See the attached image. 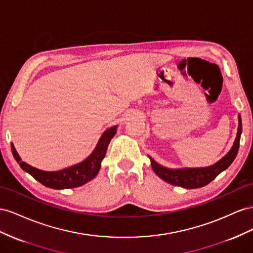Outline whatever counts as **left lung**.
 I'll return each mask as SVG.
<instances>
[{"label": "left lung", "instance_id": "obj_1", "mask_svg": "<svg viewBox=\"0 0 253 253\" xmlns=\"http://www.w3.org/2000/svg\"><path fill=\"white\" fill-rule=\"evenodd\" d=\"M241 133L242 120L241 117H239V129H237V135L232 148L218 162H216L209 168L169 169L159 165L150 158L151 168H153L154 171L162 180L172 185L185 187V189H198V187H203L208 183H210L212 180H214L222 170H225L233 162L237 155V151H239Z\"/></svg>", "mask_w": 253, "mask_h": 253}]
</instances>
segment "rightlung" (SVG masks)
Wrapping results in <instances>:
<instances>
[{"label":"right lung","instance_id":"obj_1","mask_svg":"<svg viewBox=\"0 0 253 253\" xmlns=\"http://www.w3.org/2000/svg\"><path fill=\"white\" fill-rule=\"evenodd\" d=\"M115 132H117V126H113L109 129H107L103 133L102 138L99 139V142L95 149L93 150V153L86 158L84 161L58 171L40 170L26 164L25 162L21 160L20 156L18 155L17 150L14 149V146L12 144L11 151L21 169L28 172L30 175H32L41 184L55 190L72 189V187H77L86 183L97 175V172L100 169V162H102L104 159L107 151V147L109 145V143L114 136Z\"/></svg>","mask_w":253,"mask_h":253}]
</instances>
